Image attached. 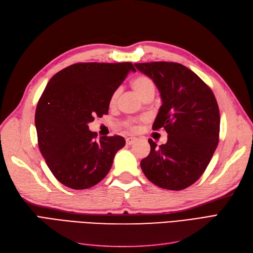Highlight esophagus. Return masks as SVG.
<instances>
[{
    "mask_svg": "<svg viewBox=\"0 0 253 253\" xmlns=\"http://www.w3.org/2000/svg\"><path fill=\"white\" fill-rule=\"evenodd\" d=\"M137 138H135V137H126V141L127 144H133L134 142H136Z\"/></svg>",
    "mask_w": 253,
    "mask_h": 253,
    "instance_id": "1",
    "label": "esophagus"
}]
</instances>
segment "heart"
Returning a JSON list of instances; mask_svg holds the SVG:
<instances>
[{"mask_svg":"<svg viewBox=\"0 0 253 253\" xmlns=\"http://www.w3.org/2000/svg\"><path fill=\"white\" fill-rule=\"evenodd\" d=\"M132 87L134 88L135 93L138 95L142 99V100H144V99L148 97L153 98L155 95V91H156L155 82L145 75H139V76H137L136 78H134L132 81ZM118 94H119L118 89L113 91V94L111 95V98H110L111 105H113L115 102H116ZM126 127L131 129V131H135V129L137 128V126L134 121H127V122H126Z\"/></svg>","mask_w":253,"mask_h":253,"instance_id":"heart-1","label":"heart"}]
</instances>
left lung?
I'll return each instance as SVG.
<instances>
[{"mask_svg":"<svg viewBox=\"0 0 253 253\" xmlns=\"http://www.w3.org/2000/svg\"><path fill=\"white\" fill-rule=\"evenodd\" d=\"M155 82L163 99L153 129L168 141L149 139L150 154L140 163L145 177L173 191L190 187L208 167L219 140V110L212 89L188 67L175 62L136 63Z\"/></svg>","mask_w":253,"mask_h":253,"instance_id":"obj_1","label":"left lung"}]
</instances>
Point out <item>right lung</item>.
<instances>
[{"mask_svg": "<svg viewBox=\"0 0 253 253\" xmlns=\"http://www.w3.org/2000/svg\"><path fill=\"white\" fill-rule=\"evenodd\" d=\"M135 72L131 62H82L63 68L48 81L37 105L38 144L53 176L74 190L93 187L111 170L125 147L119 135L90 132L88 124L109 112L114 90Z\"/></svg>", "mask_w": 253, "mask_h": 253, "instance_id": "add662e5", "label": "right lung"}]
</instances>
